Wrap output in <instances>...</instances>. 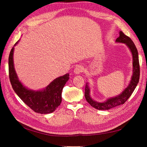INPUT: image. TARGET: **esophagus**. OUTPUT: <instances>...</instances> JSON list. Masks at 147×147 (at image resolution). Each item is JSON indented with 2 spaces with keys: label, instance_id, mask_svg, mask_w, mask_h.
Returning <instances> with one entry per match:
<instances>
[{
  "label": "esophagus",
  "instance_id": "esophagus-1",
  "mask_svg": "<svg viewBox=\"0 0 147 147\" xmlns=\"http://www.w3.org/2000/svg\"><path fill=\"white\" fill-rule=\"evenodd\" d=\"M83 71V67L82 65H77L76 66V67L75 68L74 72L75 74H80V73H82Z\"/></svg>",
  "mask_w": 147,
  "mask_h": 147
}]
</instances>
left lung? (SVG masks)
Masks as SVG:
<instances>
[{"instance_id":"obj_1","label":"left lung","mask_w":147,"mask_h":147,"mask_svg":"<svg viewBox=\"0 0 147 147\" xmlns=\"http://www.w3.org/2000/svg\"><path fill=\"white\" fill-rule=\"evenodd\" d=\"M119 36L117 38L116 42L125 43L129 48L132 55V65H133V74L131 77V82L129 85L124 89L117 96L110 97L107 99L104 102H97L93 100L90 96V88L88 85V83H86L84 91V97L86 101L92 107L97 110H109L115 107H117L124 104L129 98L133 91H134L140 78V65L139 61V55L136 45L132 40L124 34L122 31L119 32Z\"/></svg>"}]
</instances>
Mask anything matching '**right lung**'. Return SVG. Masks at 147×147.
<instances>
[{
  "mask_svg": "<svg viewBox=\"0 0 147 147\" xmlns=\"http://www.w3.org/2000/svg\"><path fill=\"white\" fill-rule=\"evenodd\" d=\"M20 40L15 45H16ZM14 47L8 57V71L10 83L13 90L24 103L35 112L48 114L54 112L62 101V91L69 79V74L55 79L42 90L34 91L26 88L19 80L13 63Z\"/></svg>",
  "mask_w": 147,
  "mask_h": 147,
  "instance_id": "right-lung-1",
  "label": "right lung"
}]
</instances>
